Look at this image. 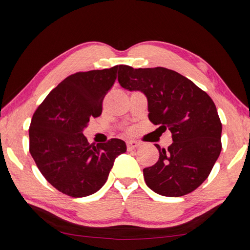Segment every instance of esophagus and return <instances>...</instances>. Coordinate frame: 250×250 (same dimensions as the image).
<instances>
[{"instance_id": "obj_1", "label": "esophagus", "mask_w": 250, "mask_h": 250, "mask_svg": "<svg viewBox=\"0 0 250 250\" xmlns=\"http://www.w3.org/2000/svg\"><path fill=\"white\" fill-rule=\"evenodd\" d=\"M140 146V143L139 142H135V141H129L126 142V149H128V151H131L135 149V148H137Z\"/></svg>"}]
</instances>
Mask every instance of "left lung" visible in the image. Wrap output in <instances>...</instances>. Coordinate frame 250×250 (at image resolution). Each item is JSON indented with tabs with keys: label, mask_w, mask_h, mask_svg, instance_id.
Returning a JSON list of instances; mask_svg holds the SVG:
<instances>
[{
	"label": "left lung",
	"mask_w": 250,
	"mask_h": 250,
	"mask_svg": "<svg viewBox=\"0 0 250 250\" xmlns=\"http://www.w3.org/2000/svg\"><path fill=\"white\" fill-rule=\"evenodd\" d=\"M118 82L140 90L148 101V118L171 131L167 149L156 145L159 160L143 169L146 185L164 196H183L203 184L221 151L222 125L210 97L190 79L166 67L119 65Z\"/></svg>",
	"instance_id": "8db88e82"
}]
</instances>
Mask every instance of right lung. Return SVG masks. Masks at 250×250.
<instances>
[{
    "label": "right lung",
    "instance_id": "1",
    "mask_svg": "<svg viewBox=\"0 0 250 250\" xmlns=\"http://www.w3.org/2000/svg\"><path fill=\"white\" fill-rule=\"evenodd\" d=\"M119 65L78 72L62 81L32 117L30 153L51 186L73 198L93 194L103 187L125 143L111 139L90 145L83 134L90 119L102 113L104 97Z\"/></svg>",
    "mask_w": 250,
    "mask_h": 250
}]
</instances>
